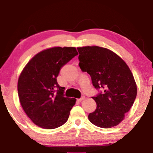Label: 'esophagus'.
Segmentation results:
<instances>
[{
  "label": "esophagus",
  "mask_w": 153,
  "mask_h": 153,
  "mask_svg": "<svg viewBox=\"0 0 153 153\" xmlns=\"http://www.w3.org/2000/svg\"><path fill=\"white\" fill-rule=\"evenodd\" d=\"M85 98V97H84V96H82V97H81L80 98V99H78V101L81 102V101H82V100H84Z\"/></svg>",
  "instance_id": "esophagus-1"
}]
</instances>
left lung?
<instances>
[{
    "instance_id": "1",
    "label": "left lung",
    "mask_w": 153,
    "mask_h": 153,
    "mask_svg": "<svg viewBox=\"0 0 153 153\" xmlns=\"http://www.w3.org/2000/svg\"><path fill=\"white\" fill-rule=\"evenodd\" d=\"M77 50L81 70L91 75L96 89L102 90L93 97L97 108L88 115L89 120L102 128L116 126L124 120L137 97L132 73L120 56L106 48L94 46Z\"/></svg>"
}]
</instances>
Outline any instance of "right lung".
I'll return each instance as SVG.
<instances>
[{
	"label": "right lung",
	"mask_w": 153,
	"mask_h": 153,
	"mask_svg": "<svg viewBox=\"0 0 153 153\" xmlns=\"http://www.w3.org/2000/svg\"><path fill=\"white\" fill-rule=\"evenodd\" d=\"M78 55L75 47H53L37 53L19 77L17 89L23 109L42 128L55 129L68 120L76 99L64 97L57 76L63 65Z\"/></svg>",
	"instance_id": "1"
}]
</instances>
